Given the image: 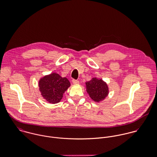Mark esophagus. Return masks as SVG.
Returning <instances> with one entry per match:
<instances>
[{
	"label": "esophagus",
	"mask_w": 157,
	"mask_h": 157,
	"mask_svg": "<svg viewBox=\"0 0 157 157\" xmlns=\"http://www.w3.org/2000/svg\"><path fill=\"white\" fill-rule=\"evenodd\" d=\"M72 83H74V84H78L79 83V82H78V80H75V79H73L72 80Z\"/></svg>",
	"instance_id": "34e87169"
}]
</instances>
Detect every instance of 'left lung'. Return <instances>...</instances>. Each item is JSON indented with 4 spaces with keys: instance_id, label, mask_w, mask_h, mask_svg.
<instances>
[{
    "instance_id": "8db88e82",
    "label": "left lung",
    "mask_w": 157,
    "mask_h": 157,
    "mask_svg": "<svg viewBox=\"0 0 157 157\" xmlns=\"http://www.w3.org/2000/svg\"><path fill=\"white\" fill-rule=\"evenodd\" d=\"M87 92L90 98L96 102H99L104 99L108 94V88L107 85L102 81L96 78L86 83Z\"/></svg>"
}]
</instances>
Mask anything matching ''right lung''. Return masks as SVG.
<instances>
[{
    "mask_svg": "<svg viewBox=\"0 0 157 157\" xmlns=\"http://www.w3.org/2000/svg\"><path fill=\"white\" fill-rule=\"evenodd\" d=\"M70 82L66 77L52 73L44 77L40 80L39 87L43 97L50 103L56 104L60 101L64 91L70 86Z\"/></svg>",
    "mask_w": 157,
    "mask_h": 157,
    "instance_id": "obj_1",
    "label": "right lung"
}]
</instances>
